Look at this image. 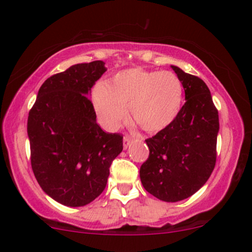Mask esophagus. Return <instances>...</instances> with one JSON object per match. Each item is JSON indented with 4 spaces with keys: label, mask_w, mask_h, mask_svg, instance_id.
Returning a JSON list of instances; mask_svg holds the SVG:
<instances>
[{
    "label": "esophagus",
    "mask_w": 252,
    "mask_h": 252,
    "mask_svg": "<svg viewBox=\"0 0 252 252\" xmlns=\"http://www.w3.org/2000/svg\"><path fill=\"white\" fill-rule=\"evenodd\" d=\"M130 143H131V138H130V136L126 135L123 138V148L124 149H128V146L130 145Z\"/></svg>",
    "instance_id": "1"
}]
</instances>
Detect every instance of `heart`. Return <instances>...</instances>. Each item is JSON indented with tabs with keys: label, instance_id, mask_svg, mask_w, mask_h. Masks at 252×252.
Wrapping results in <instances>:
<instances>
[{
	"label": "heart",
	"instance_id": "b5f03b06",
	"mask_svg": "<svg viewBox=\"0 0 252 252\" xmlns=\"http://www.w3.org/2000/svg\"><path fill=\"white\" fill-rule=\"evenodd\" d=\"M183 96V84L174 73L132 67L116 73L107 85H97L93 91V104L107 128H119L130 106L137 126L144 131L156 132L177 119Z\"/></svg>",
	"mask_w": 252,
	"mask_h": 252
}]
</instances>
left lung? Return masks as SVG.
<instances>
[{
	"instance_id": "obj_1",
	"label": "left lung",
	"mask_w": 252,
	"mask_h": 252,
	"mask_svg": "<svg viewBox=\"0 0 252 252\" xmlns=\"http://www.w3.org/2000/svg\"><path fill=\"white\" fill-rule=\"evenodd\" d=\"M172 68L186 102L173 123L145 139L150 154L139 170L143 187L166 202L189 197L206 184L215 167L220 128L218 109L202 79Z\"/></svg>"
}]
</instances>
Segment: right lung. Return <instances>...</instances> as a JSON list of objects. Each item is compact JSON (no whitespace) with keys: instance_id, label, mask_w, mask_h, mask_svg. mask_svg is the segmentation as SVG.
<instances>
[{"instance_id":"1","label":"right lung","mask_w":252,"mask_h":252,"mask_svg":"<svg viewBox=\"0 0 252 252\" xmlns=\"http://www.w3.org/2000/svg\"><path fill=\"white\" fill-rule=\"evenodd\" d=\"M106 71L102 60H95L53 74L29 111L31 167L41 189L62 205L96 199L123 150V136L100 128L87 96Z\"/></svg>"}]
</instances>
